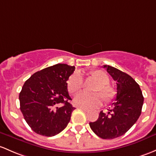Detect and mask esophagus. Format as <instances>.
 I'll use <instances>...</instances> for the list:
<instances>
[{"label": "esophagus", "instance_id": "1", "mask_svg": "<svg viewBox=\"0 0 156 156\" xmlns=\"http://www.w3.org/2000/svg\"><path fill=\"white\" fill-rule=\"evenodd\" d=\"M79 108L81 110H82V111H85V112H87L88 111H89V109H87V108H82V107H79Z\"/></svg>", "mask_w": 156, "mask_h": 156}]
</instances>
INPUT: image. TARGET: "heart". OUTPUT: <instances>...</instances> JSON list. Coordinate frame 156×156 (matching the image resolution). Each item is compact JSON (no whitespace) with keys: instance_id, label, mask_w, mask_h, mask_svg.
<instances>
[{"instance_id":"1","label":"heart","mask_w":156,"mask_h":156,"mask_svg":"<svg viewBox=\"0 0 156 156\" xmlns=\"http://www.w3.org/2000/svg\"><path fill=\"white\" fill-rule=\"evenodd\" d=\"M90 75L99 82V85L95 89V92L99 93L105 102H110L115 98L116 90L109 84V76L101 70H93L90 73ZM83 86V80L81 74L74 73L69 77L67 82L68 90L70 93L75 94L81 90ZM74 102L78 107L93 108L99 107L101 104V97L99 94H90L87 93H81L77 95Z\"/></svg>"}]
</instances>
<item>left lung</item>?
Returning a JSON list of instances; mask_svg holds the SVG:
<instances>
[{
  "instance_id": "obj_1",
  "label": "left lung",
  "mask_w": 156,
  "mask_h": 156,
  "mask_svg": "<svg viewBox=\"0 0 156 156\" xmlns=\"http://www.w3.org/2000/svg\"><path fill=\"white\" fill-rule=\"evenodd\" d=\"M103 67L117 81V97L107 114L101 111L97 120L90 122V126L101 138L114 139L123 135L137 122L144 96L138 83L130 75L111 66Z\"/></svg>"
}]
</instances>
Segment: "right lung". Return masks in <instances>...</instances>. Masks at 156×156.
I'll return each mask as SVG.
<instances>
[{
    "instance_id": "obj_1",
    "label": "right lung",
    "mask_w": 156,
    "mask_h": 156,
    "mask_svg": "<svg viewBox=\"0 0 156 156\" xmlns=\"http://www.w3.org/2000/svg\"><path fill=\"white\" fill-rule=\"evenodd\" d=\"M75 66L64 63L37 72L24 83L19 93L20 109L34 132L52 137L66 127L75 108L67 90Z\"/></svg>"
}]
</instances>
